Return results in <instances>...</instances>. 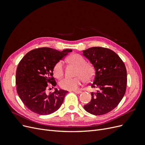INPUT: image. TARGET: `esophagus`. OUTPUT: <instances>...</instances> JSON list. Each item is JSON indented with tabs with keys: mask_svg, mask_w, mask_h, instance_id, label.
I'll return each instance as SVG.
<instances>
[{
	"mask_svg": "<svg viewBox=\"0 0 145 145\" xmlns=\"http://www.w3.org/2000/svg\"><path fill=\"white\" fill-rule=\"evenodd\" d=\"M74 93H76V94H80L82 93L81 91H73Z\"/></svg>",
	"mask_w": 145,
	"mask_h": 145,
	"instance_id": "esophagus-1",
	"label": "esophagus"
}]
</instances>
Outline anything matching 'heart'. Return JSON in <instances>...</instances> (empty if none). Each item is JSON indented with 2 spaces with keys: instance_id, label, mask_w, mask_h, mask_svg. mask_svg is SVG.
Masks as SVG:
<instances>
[{
  "instance_id": "1",
  "label": "heart",
  "mask_w": 145,
  "mask_h": 145,
  "mask_svg": "<svg viewBox=\"0 0 145 145\" xmlns=\"http://www.w3.org/2000/svg\"><path fill=\"white\" fill-rule=\"evenodd\" d=\"M69 63L76 66L77 69L75 72L74 78H64L59 82V86L61 88L65 90H76L81 83L84 80L85 82L88 83L94 79L95 77L94 68L90 64L86 63L85 59L82 56L78 54H74L70 56L67 59ZM64 69L63 64L62 61L57 63L53 68V75L59 78L63 75Z\"/></svg>"
}]
</instances>
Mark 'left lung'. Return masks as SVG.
<instances>
[{
  "instance_id": "obj_1",
  "label": "left lung",
  "mask_w": 145,
  "mask_h": 145,
  "mask_svg": "<svg viewBox=\"0 0 145 145\" xmlns=\"http://www.w3.org/2000/svg\"><path fill=\"white\" fill-rule=\"evenodd\" d=\"M83 55L94 66L95 74L91 88V102L84 106L91 114L103 115L113 110L125 94L127 74L125 65L115 52L103 47H92L83 51Z\"/></svg>"
}]
</instances>
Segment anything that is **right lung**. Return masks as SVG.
Instances as JSON below:
<instances>
[{
  "label": "right lung",
  "mask_w": 145,
  "mask_h": 145,
  "mask_svg": "<svg viewBox=\"0 0 145 145\" xmlns=\"http://www.w3.org/2000/svg\"><path fill=\"white\" fill-rule=\"evenodd\" d=\"M71 51L39 48L28 52L20 61L16 71V89L29 110L40 115H49L61 106L68 91L55 88L49 95L46 91L48 83L56 85L53 77L54 65Z\"/></svg>",
  "instance_id": "1"
}]
</instances>
